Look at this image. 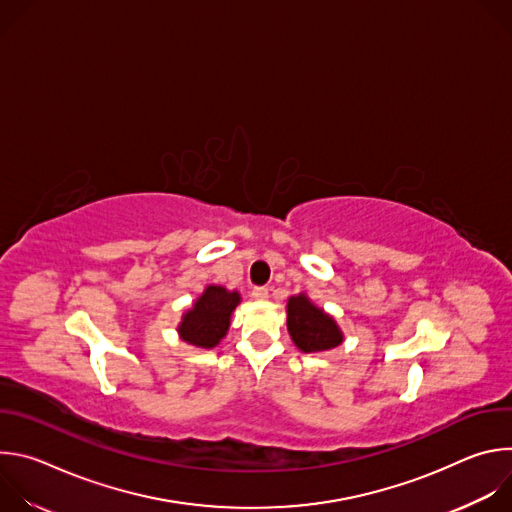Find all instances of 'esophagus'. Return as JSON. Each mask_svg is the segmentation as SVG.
<instances>
[{
  "label": "esophagus",
  "instance_id": "obj_1",
  "mask_svg": "<svg viewBox=\"0 0 512 512\" xmlns=\"http://www.w3.org/2000/svg\"><path fill=\"white\" fill-rule=\"evenodd\" d=\"M251 296H253L255 300L263 302V300H267V296H269V291H267V287L259 285V287H253V291H251Z\"/></svg>",
  "mask_w": 512,
  "mask_h": 512
}]
</instances>
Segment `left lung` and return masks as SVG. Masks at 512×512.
<instances>
[{
  "label": "left lung",
  "instance_id": "obj_1",
  "mask_svg": "<svg viewBox=\"0 0 512 512\" xmlns=\"http://www.w3.org/2000/svg\"><path fill=\"white\" fill-rule=\"evenodd\" d=\"M287 330L291 340L304 352H322L342 342V332L336 322L316 308L306 296L289 298L287 302Z\"/></svg>",
  "mask_w": 512,
  "mask_h": 512
}]
</instances>
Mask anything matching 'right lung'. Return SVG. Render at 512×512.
I'll return each instance as SVG.
<instances>
[{"label":"right lung","instance_id":"obj_1","mask_svg":"<svg viewBox=\"0 0 512 512\" xmlns=\"http://www.w3.org/2000/svg\"><path fill=\"white\" fill-rule=\"evenodd\" d=\"M237 304V291H227L221 285H208L178 328L182 340L200 348L216 346L227 334Z\"/></svg>","mask_w":512,"mask_h":512}]
</instances>
